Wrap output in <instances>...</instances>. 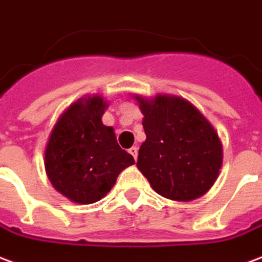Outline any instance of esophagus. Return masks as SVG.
<instances>
[{
  "label": "esophagus",
  "instance_id": "obj_1",
  "mask_svg": "<svg viewBox=\"0 0 262 262\" xmlns=\"http://www.w3.org/2000/svg\"><path fill=\"white\" fill-rule=\"evenodd\" d=\"M128 152H129V154H131V155H133L134 159L137 160V156H138V148H137V146H133V148H129Z\"/></svg>",
  "mask_w": 262,
  "mask_h": 262
}]
</instances>
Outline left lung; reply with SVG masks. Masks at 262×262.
<instances>
[{
    "mask_svg": "<svg viewBox=\"0 0 262 262\" xmlns=\"http://www.w3.org/2000/svg\"><path fill=\"white\" fill-rule=\"evenodd\" d=\"M135 99L144 114L146 135L137 167L165 198L187 202L204 195L222 167V142L215 128L183 97Z\"/></svg>",
    "mask_w": 262,
    "mask_h": 262,
    "instance_id": "left-lung-1",
    "label": "left lung"
}]
</instances>
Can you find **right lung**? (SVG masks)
<instances>
[{"label":"right lung","mask_w":262,"mask_h":262,"mask_svg":"<svg viewBox=\"0 0 262 262\" xmlns=\"http://www.w3.org/2000/svg\"><path fill=\"white\" fill-rule=\"evenodd\" d=\"M107 103L102 96L82 97L61 114L45 150V167L55 190L76 204L102 200L117 176L134 165L120 148L113 127L102 123Z\"/></svg>","instance_id":"1"}]
</instances>
